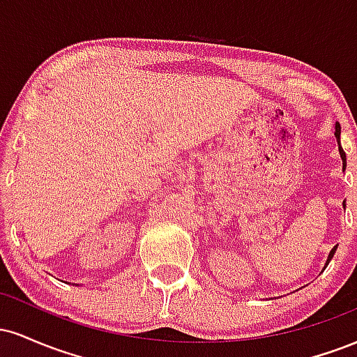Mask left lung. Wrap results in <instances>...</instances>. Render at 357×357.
Wrapping results in <instances>:
<instances>
[{
  "instance_id": "8db88e82",
  "label": "left lung",
  "mask_w": 357,
  "mask_h": 357,
  "mask_svg": "<svg viewBox=\"0 0 357 357\" xmlns=\"http://www.w3.org/2000/svg\"><path fill=\"white\" fill-rule=\"evenodd\" d=\"M334 134H335V139H337V144H339V141H341V124H339V122H337V124H335V132H334ZM339 154H341L342 161H346V153H344V151H342V147H341V144H339ZM335 250H337V247H334L333 250H331L329 257H327V261H326V265H327V264H329V261H331V258H333V257H334ZM324 268H326V267H324Z\"/></svg>"
}]
</instances>
